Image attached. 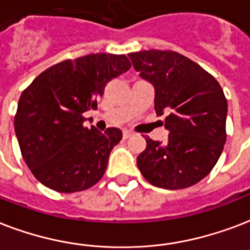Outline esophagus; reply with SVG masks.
Segmentation results:
<instances>
[{
    "mask_svg": "<svg viewBox=\"0 0 250 250\" xmlns=\"http://www.w3.org/2000/svg\"><path fill=\"white\" fill-rule=\"evenodd\" d=\"M131 136H132V132H131V131H128V129H125V131H123V139H128L131 138Z\"/></svg>",
    "mask_w": 250,
    "mask_h": 250,
    "instance_id": "obj_1",
    "label": "esophagus"
}]
</instances>
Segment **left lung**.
<instances>
[{
	"label": "left lung",
	"mask_w": 250,
	"mask_h": 250,
	"mask_svg": "<svg viewBox=\"0 0 250 250\" xmlns=\"http://www.w3.org/2000/svg\"><path fill=\"white\" fill-rule=\"evenodd\" d=\"M133 69L155 89V110L167 114V143L144 136L138 167L153 186L185 188L203 180L226 144L228 104L216 80L202 66L173 51L128 53Z\"/></svg>",
	"instance_id": "8db88e82"
}]
</instances>
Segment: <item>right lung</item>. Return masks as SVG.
<instances>
[{
	"label": "right lung",
	"instance_id": "1",
	"mask_svg": "<svg viewBox=\"0 0 250 250\" xmlns=\"http://www.w3.org/2000/svg\"><path fill=\"white\" fill-rule=\"evenodd\" d=\"M129 68L125 55H86L51 66L22 93L15 135L39 182L59 193H74L102 178L122 131L85 128L83 114L97 108L108 81Z\"/></svg>",
	"mask_w": 250,
	"mask_h": 250
}]
</instances>
